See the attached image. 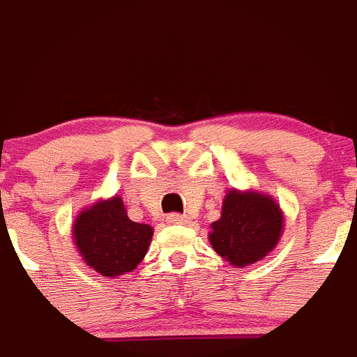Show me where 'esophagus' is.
I'll return each instance as SVG.
<instances>
[{"label": "esophagus", "mask_w": 357, "mask_h": 357, "mask_svg": "<svg viewBox=\"0 0 357 357\" xmlns=\"http://www.w3.org/2000/svg\"><path fill=\"white\" fill-rule=\"evenodd\" d=\"M166 220H168V223H172V225H184V223L189 222L188 216H184V214H176V213L169 214Z\"/></svg>", "instance_id": "1"}]
</instances>
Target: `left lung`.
<instances>
[{"label":"left lung","instance_id":"8db88e82","mask_svg":"<svg viewBox=\"0 0 357 357\" xmlns=\"http://www.w3.org/2000/svg\"><path fill=\"white\" fill-rule=\"evenodd\" d=\"M282 227L284 216L272 197L230 189L223 198L222 216L211 223L209 241L223 259L243 268L277 247Z\"/></svg>","mask_w":357,"mask_h":357}]
</instances>
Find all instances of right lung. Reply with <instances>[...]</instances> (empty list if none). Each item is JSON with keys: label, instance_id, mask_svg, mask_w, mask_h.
Masks as SVG:
<instances>
[{"label": "right lung", "instance_id": "1", "mask_svg": "<svg viewBox=\"0 0 357 357\" xmlns=\"http://www.w3.org/2000/svg\"><path fill=\"white\" fill-rule=\"evenodd\" d=\"M153 229L128 218L121 197L100 200L73 223V238L87 266L103 277L132 272L150 247Z\"/></svg>", "mask_w": 357, "mask_h": 357}]
</instances>
